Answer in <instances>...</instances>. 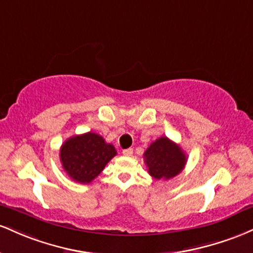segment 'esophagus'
Instances as JSON below:
<instances>
[{"label":"esophagus","instance_id":"1","mask_svg":"<svg viewBox=\"0 0 253 253\" xmlns=\"http://www.w3.org/2000/svg\"><path fill=\"white\" fill-rule=\"evenodd\" d=\"M132 153H134V149L132 148H127L123 150V155H126V157H131Z\"/></svg>","mask_w":253,"mask_h":253}]
</instances>
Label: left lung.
I'll list each match as a JSON object with an SVG mask.
<instances>
[{"label": "left lung", "mask_w": 253, "mask_h": 253, "mask_svg": "<svg viewBox=\"0 0 253 253\" xmlns=\"http://www.w3.org/2000/svg\"><path fill=\"white\" fill-rule=\"evenodd\" d=\"M148 173L155 179H171L185 167V153L177 143L166 136L158 138L147 148L143 154Z\"/></svg>", "instance_id": "left-lung-1"}]
</instances>
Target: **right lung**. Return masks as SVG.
Returning a JSON list of instances; mask_svg holds the SVG:
<instances>
[{
    "label": "right lung",
    "mask_w": 253,
    "mask_h": 253,
    "mask_svg": "<svg viewBox=\"0 0 253 253\" xmlns=\"http://www.w3.org/2000/svg\"><path fill=\"white\" fill-rule=\"evenodd\" d=\"M116 154L111 143H106L100 135L89 131L68 138L59 150V159L73 180L88 184L100 174Z\"/></svg>",
    "instance_id": "1"
}]
</instances>
